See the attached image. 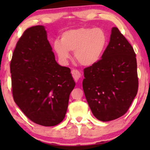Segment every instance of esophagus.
Returning <instances> with one entry per match:
<instances>
[{
	"instance_id": "obj_1",
	"label": "esophagus",
	"mask_w": 150,
	"mask_h": 150,
	"mask_svg": "<svg viewBox=\"0 0 150 150\" xmlns=\"http://www.w3.org/2000/svg\"><path fill=\"white\" fill-rule=\"evenodd\" d=\"M71 74H72L74 79L76 82L79 81L80 78L81 77V74L80 73V71L79 70H77V69H73V70L71 71Z\"/></svg>"
}]
</instances>
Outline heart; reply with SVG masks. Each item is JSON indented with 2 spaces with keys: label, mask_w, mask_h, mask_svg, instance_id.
Segmentation results:
<instances>
[{
  "label": "heart",
  "mask_w": 150,
  "mask_h": 150,
  "mask_svg": "<svg viewBox=\"0 0 150 150\" xmlns=\"http://www.w3.org/2000/svg\"><path fill=\"white\" fill-rule=\"evenodd\" d=\"M108 42V35L101 28L79 27L65 30L60 40H55L52 48L62 64L70 59L69 52L83 66H92L100 61Z\"/></svg>",
  "instance_id": "b5f03b06"
}]
</instances>
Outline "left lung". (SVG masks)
I'll return each instance as SVG.
<instances>
[{
	"instance_id": "1",
	"label": "left lung",
	"mask_w": 150,
	"mask_h": 150,
	"mask_svg": "<svg viewBox=\"0 0 150 150\" xmlns=\"http://www.w3.org/2000/svg\"><path fill=\"white\" fill-rule=\"evenodd\" d=\"M83 88L92 113L108 122L126 113L137 96L136 54L117 27L100 61L84 69Z\"/></svg>"
}]
</instances>
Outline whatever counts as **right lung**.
<instances>
[{
	"label": "right lung",
	"instance_id": "add662e5",
	"mask_svg": "<svg viewBox=\"0 0 150 150\" xmlns=\"http://www.w3.org/2000/svg\"><path fill=\"white\" fill-rule=\"evenodd\" d=\"M44 26L26 29L18 40L10 64L13 100L37 124L62 122L75 82L70 69L59 65Z\"/></svg>",
	"mask_w": 150,
	"mask_h": 150
}]
</instances>
